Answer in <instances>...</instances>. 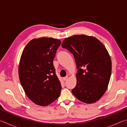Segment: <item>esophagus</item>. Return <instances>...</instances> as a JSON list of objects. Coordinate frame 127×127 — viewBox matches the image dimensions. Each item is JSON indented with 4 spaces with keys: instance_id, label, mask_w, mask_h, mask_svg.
Instances as JSON below:
<instances>
[{
    "instance_id": "obj_1",
    "label": "esophagus",
    "mask_w": 127,
    "mask_h": 127,
    "mask_svg": "<svg viewBox=\"0 0 127 127\" xmlns=\"http://www.w3.org/2000/svg\"><path fill=\"white\" fill-rule=\"evenodd\" d=\"M68 76H65V77H64V78H63V81H66V79H68Z\"/></svg>"
}]
</instances>
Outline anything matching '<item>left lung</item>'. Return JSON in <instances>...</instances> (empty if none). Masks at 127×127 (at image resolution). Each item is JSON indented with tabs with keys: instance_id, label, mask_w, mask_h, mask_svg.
Returning <instances> with one entry per match:
<instances>
[{
	"instance_id": "8db88e82",
	"label": "left lung",
	"mask_w": 127,
	"mask_h": 127,
	"mask_svg": "<svg viewBox=\"0 0 127 127\" xmlns=\"http://www.w3.org/2000/svg\"><path fill=\"white\" fill-rule=\"evenodd\" d=\"M74 56L78 73L73 95L81 101L94 103L106 92L111 73V61L106 48L97 38L76 35L62 44Z\"/></svg>"
}]
</instances>
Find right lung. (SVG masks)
<instances>
[{"mask_svg": "<svg viewBox=\"0 0 127 127\" xmlns=\"http://www.w3.org/2000/svg\"><path fill=\"white\" fill-rule=\"evenodd\" d=\"M61 44L51 37L33 38L21 55L19 78L26 94L35 104L45 106L59 97L62 86L53 59Z\"/></svg>", "mask_w": 127, "mask_h": 127, "instance_id": "obj_1", "label": "right lung"}]
</instances>
